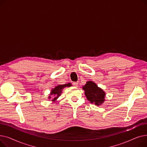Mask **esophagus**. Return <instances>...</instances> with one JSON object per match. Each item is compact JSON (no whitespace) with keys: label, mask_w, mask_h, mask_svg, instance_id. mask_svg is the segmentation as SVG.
I'll list each match as a JSON object with an SVG mask.
<instances>
[{"label":"esophagus","mask_w":147,"mask_h":147,"mask_svg":"<svg viewBox=\"0 0 147 147\" xmlns=\"http://www.w3.org/2000/svg\"><path fill=\"white\" fill-rule=\"evenodd\" d=\"M78 82H73V84H74V85L76 86V87H78Z\"/></svg>","instance_id":"1"}]
</instances>
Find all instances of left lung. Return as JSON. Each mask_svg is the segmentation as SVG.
<instances>
[{"mask_svg": "<svg viewBox=\"0 0 147 147\" xmlns=\"http://www.w3.org/2000/svg\"><path fill=\"white\" fill-rule=\"evenodd\" d=\"M83 89L84 90L85 95L90 102L99 105L104 101L105 92L102 89L98 88L93 82H88L85 85L83 86Z\"/></svg>", "mask_w": 147, "mask_h": 147, "instance_id": "left-lung-1", "label": "left lung"}]
</instances>
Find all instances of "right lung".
Segmentation results:
<instances>
[{
    "label": "right lung",
    "instance_id": "obj_1",
    "mask_svg": "<svg viewBox=\"0 0 147 147\" xmlns=\"http://www.w3.org/2000/svg\"><path fill=\"white\" fill-rule=\"evenodd\" d=\"M71 83H68V84H61V85H58L55 86V88H53L51 93V95L52 96V101H55V100L61 95V94L62 93V89L64 88L65 87H69L71 86ZM49 98H51V96L49 97Z\"/></svg>",
    "mask_w": 147,
    "mask_h": 147
}]
</instances>
